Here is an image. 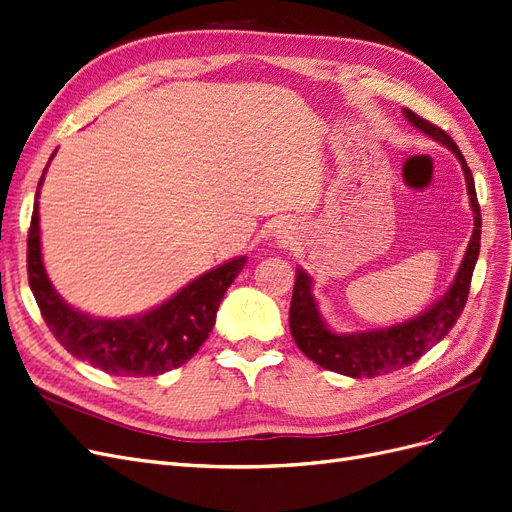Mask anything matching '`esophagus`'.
I'll return each instance as SVG.
<instances>
[{
	"instance_id": "obj_1",
	"label": "esophagus",
	"mask_w": 512,
	"mask_h": 512,
	"mask_svg": "<svg viewBox=\"0 0 512 512\" xmlns=\"http://www.w3.org/2000/svg\"><path fill=\"white\" fill-rule=\"evenodd\" d=\"M275 239H281V241H284V239H290L288 237V231H286V228H277V231H275Z\"/></svg>"
}]
</instances>
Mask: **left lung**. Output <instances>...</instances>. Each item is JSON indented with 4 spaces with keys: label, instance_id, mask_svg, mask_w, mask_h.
<instances>
[{
    "label": "left lung",
    "instance_id": "1",
    "mask_svg": "<svg viewBox=\"0 0 512 512\" xmlns=\"http://www.w3.org/2000/svg\"><path fill=\"white\" fill-rule=\"evenodd\" d=\"M404 116L409 118L415 129L430 135L438 144L447 146L457 156L466 178L470 207L474 214V231L460 269H457L453 284L449 286L445 296H440L430 309L419 313L413 320L387 328L362 330L351 334L330 330L311 292L313 279L301 267L296 269L290 303V332L294 343L315 364L354 379H370L394 373V370L417 362L428 349L445 339V334L455 326L457 317L464 311L472 271L481 250V207L477 201V190H474L472 171L466 165L464 154L455 146L453 139L443 129L432 125V122L424 120L411 110H404Z\"/></svg>",
    "mask_w": 512,
    "mask_h": 512
}]
</instances>
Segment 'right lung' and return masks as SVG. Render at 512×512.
<instances>
[{"label": "right lung", "mask_w": 512, "mask_h": 512, "mask_svg": "<svg viewBox=\"0 0 512 512\" xmlns=\"http://www.w3.org/2000/svg\"><path fill=\"white\" fill-rule=\"evenodd\" d=\"M44 173L35 190L27 237V275L35 303L55 339L72 356L116 377H156L182 366L209 337L224 292L248 258L239 256L203 273L169 301L142 315L105 320L82 313L52 288L42 262L38 197Z\"/></svg>", "instance_id": "obj_1"}]
</instances>
